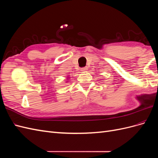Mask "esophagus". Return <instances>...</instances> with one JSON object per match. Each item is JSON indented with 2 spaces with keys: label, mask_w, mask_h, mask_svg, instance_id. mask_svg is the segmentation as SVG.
I'll return each mask as SVG.
<instances>
[{
  "label": "esophagus",
  "mask_w": 158,
  "mask_h": 158,
  "mask_svg": "<svg viewBox=\"0 0 158 158\" xmlns=\"http://www.w3.org/2000/svg\"><path fill=\"white\" fill-rule=\"evenodd\" d=\"M88 69H87V67H84V68H82L81 69V70L82 71H86Z\"/></svg>",
  "instance_id": "34e87169"
}]
</instances>
